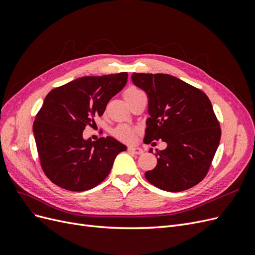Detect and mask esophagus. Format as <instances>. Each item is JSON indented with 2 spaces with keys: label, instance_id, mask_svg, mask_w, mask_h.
<instances>
[{
  "label": "esophagus",
  "instance_id": "34e87169",
  "mask_svg": "<svg viewBox=\"0 0 255 255\" xmlns=\"http://www.w3.org/2000/svg\"><path fill=\"white\" fill-rule=\"evenodd\" d=\"M128 151L129 153H133V154H142L143 153V150L140 148V146H136V145L128 146Z\"/></svg>",
  "mask_w": 255,
  "mask_h": 255
}]
</instances>
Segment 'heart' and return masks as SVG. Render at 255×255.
Instances as JSON below:
<instances>
[{"instance_id": "obj_1", "label": "heart", "mask_w": 255, "mask_h": 255, "mask_svg": "<svg viewBox=\"0 0 255 255\" xmlns=\"http://www.w3.org/2000/svg\"><path fill=\"white\" fill-rule=\"evenodd\" d=\"M139 94H143L140 89L135 88V87H129L125 91L123 97H125L126 101H127V100L133 98ZM113 135L117 138V139H119L123 142H130L135 139L136 132L133 128H130L127 125H120L117 128H114Z\"/></svg>"}]
</instances>
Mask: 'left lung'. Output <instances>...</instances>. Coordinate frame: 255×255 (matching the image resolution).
Returning <instances> with one entry per match:
<instances>
[{
	"label": "left lung",
	"instance_id": "1",
	"mask_svg": "<svg viewBox=\"0 0 255 255\" xmlns=\"http://www.w3.org/2000/svg\"><path fill=\"white\" fill-rule=\"evenodd\" d=\"M132 81L149 98L143 141L167 143L155 154L157 165L144 173L145 179L171 192L195 186L207 174L220 142V125L210 99L169 74L133 73Z\"/></svg>",
	"mask_w": 255,
	"mask_h": 255
}]
</instances>
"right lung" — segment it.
I'll list each match as a JSON object with an SVG mask.
<instances>
[{
  "instance_id": "obj_1",
  "label": "right lung",
  "mask_w": 255,
  "mask_h": 255,
  "mask_svg": "<svg viewBox=\"0 0 255 255\" xmlns=\"http://www.w3.org/2000/svg\"><path fill=\"white\" fill-rule=\"evenodd\" d=\"M128 73L83 76L51 90L34 121L33 132L43 172L57 186L84 191L110 174L127 146L113 137L84 139L83 130L102 116L126 86Z\"/></svg>"
}]
</instances>
